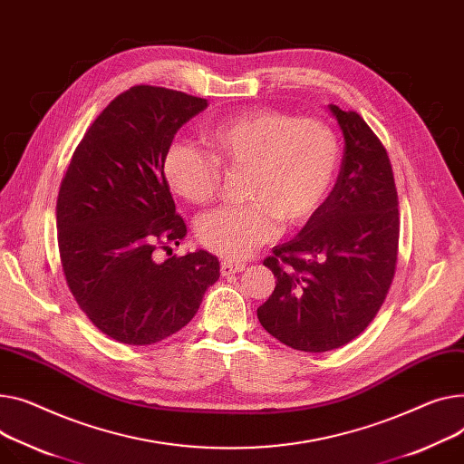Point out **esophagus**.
Wrapping results in <instances>:
<instances>
[{
	"label": "esophagus",
	"mask_w": 464,
	"mask_h": 464,
	"mask_svg": "<svg viewBox=\"0 0 464 464\" xmlns=\"http://www.w3.org/2000/svg\"><path fill=\"white\" fill-rule=\"evenodd\" d=\"M246 268V263H240V261H222L220 265V272L222 276H229V274H238Z\"/></svg>",
	"instance_id": "obj_1"
}]
</instances>
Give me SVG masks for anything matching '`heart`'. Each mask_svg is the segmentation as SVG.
Listing matches in <instances>:
<instances>
[{"label": "heart", "instance_id": "1", "mask_svg": "<svg viewBox=\"0 0 464 464\" xmlns=\"http://www.w3.org/2000/svg\"><path fill=\"white\" fill-rule=\"evenodd\" d=\"M205 150L177 141L164 154V179L182 199L207 205L218 194L222 168H244L240 205L203 214L196 237L226 259L248 257L276 238L280 222L305 224L326 199L339 164V140L317 117L252 108L216 121Z\"/></svg>", "mask_w": 464, "mask_h": 464}]
</instances>
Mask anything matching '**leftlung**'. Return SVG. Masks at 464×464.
Instances as JSON below:
<instances>
[{
  "label": "left lung",
  "mask_w": 464,
  "mask_h": 464,
  "mask_svg": "<svg viewBox=\"0 0 464 464\" xmlns=\"http://www.w3.org/2000/svg\"><path fill=\"white\" fill-rule=\"evenodd\" d=\"M345 138L326 201L263 265L276 287L257 307L263 328L291 349L326 353L353 342L379 314L399 252L397 190L388 152L356 111L330 104Z\"/></svg>",
  "instance_id": "left-lung-1"
}]
</instances>
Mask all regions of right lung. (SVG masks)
<instances>
[{"label":"right lung","instance_id":"obj_1","mask_svg":"<svg viewBox=\"0 0 464 464\" xmlns=\"http://www.w3.org/2000/svg\"><path fill=\"white\" fill-rule=\"evenodd\" d=\"M207 108L187 92L134 85L78 143L57 194V244L67 285L87 319L125 345H152L187 326L220 263L205 250L171 256L187 235L164 179L177 130Z\"/></svg>","mask_w":464,"mask_h":464}]
</instances>
